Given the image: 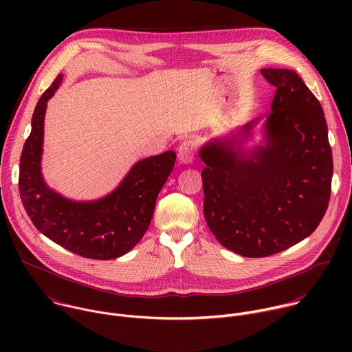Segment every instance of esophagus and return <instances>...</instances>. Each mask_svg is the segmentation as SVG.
Listing matches in <instances>:
<instances>
[{"instance_id": "1", "label": "esophagus", "mask_w": 352, "mask_h": 352, "mask_svg": "<svg viewBox=\"0 0 352 352\" xmlns=\"http://www.w3.org/2000/svg\"><path fill=\"white\" fill-rule=\"evenodd\" d=\"M195 159V143L192 140H184L178 146V160L181 164H190Z\"/></svg>"}]
</instances>
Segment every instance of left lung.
Masks as SVG:
<instances>
[{"label": "left lung", "mask_w": 352, "mask_h": 352, "mask_svg": "<svg viewBox=\"0 0 352 352\" xmlns=\"http://www.w3.org/2000/svg\"><path fill=\"white\" fill-rule=\"evenodd\" d=\"M276 86L270 113L199 148L204 213L231 252L265 258L309 236L322 221L331 190L333 156L319 100L295 71L261 69ZM261 125V142L247 148Z\"/></svg>", "instance_id": "obj_1"}]
</instances>
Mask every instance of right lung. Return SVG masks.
Wrapping results in <instances>:
<instances>
[{"instance_id":"add662e5","label":"right lung","mask_w":352,"mask_h":352,"mask_svg":"<svg viewBox=\"0 0 352 352\" xmlns=\"http://www.w3.org/2000/svg\"><path fill=\"white\" fill-rule=\"evenodd\" d=\"M63 82L60 74L38 98L19 164V192L34 227L71 252L98 261L120 258L142 239L156 199L175 163V152L136 162L116 189L94 200L69 199L50 188L41 173L47 102Z\"/></svg>"}]
</instances>
